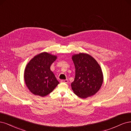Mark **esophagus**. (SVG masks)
Masks as SVG:
<instances>
[{
    "mask_svg": "<svg viewBox=\"0 0 131 131\" xmlns=\"http://www.w3.org/2000/svg\"><path fill=\"white\" fill-rule=\"evenodd\" d=\"M60 82H61V83H67L69 82V81H68V79H62V80H61L60 81Z\"/></svg>",
    "mask_w": 131,
    "mask_h": 131,
    "instance_id": "esophagus-1",
    "label": "esophagus"
}]
</instances>
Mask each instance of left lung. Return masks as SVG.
<instances>
[{
    "label": "left lung",
    "instance_id": "left-lung-1",
    "mask_svg": "<svg viewBox=\"0 0 131 131\" xmlns=\"http://www.w3.org/2000/svg\"><path fill=\"white\" fill-rule=\"evenodd\" d=\"M75 72L71 83L74 93L82 99L95 95L103 83V73L99 64L90 55L79 53L72 57Z\"/></svg>",
    "mask_w": 131,
    "mask_h": 131
}]
</instances>
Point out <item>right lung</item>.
<instances>
[{
    "label": "right lung",
    "instance_id": "right-lung-1",
    "mask_svg": "<svg viewBox=\"0 0 131 131\" xmlns=\"http://www.w3.org/2000/svg\"><path fill=\"white\" fill-rule=\"evenodd\" d=\"M56 59V56L43 52L37 55L28 63L24 71V80L32 94L44 97L59 83L50 69Z\"/></svg>",
    "mask_w": 131,
    "mask_h": 131
}]
</instances>
